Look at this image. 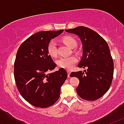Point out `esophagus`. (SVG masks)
I'll return each mask as SVG.
<instances>
[{
  "label": "esophagus",
  "mask_w": 124,
  "mask_h": 124,
  "mask_svg": "<svg viewBox=\"0 0 124 124\" xmlns=\"http://www.w3.org/2000/svg\"><path fill=\"white\" fill-rule=\"evenodd\" d=\"M67 72H68V77H70V73H71V71H67Z\"/></svg>",
  "instance_id": "esophagus-1"
}]
</instances>
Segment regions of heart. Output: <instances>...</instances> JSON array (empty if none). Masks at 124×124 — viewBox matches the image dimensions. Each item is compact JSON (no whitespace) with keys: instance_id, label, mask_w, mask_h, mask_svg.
<instances>
[{"instance_id":"heart-1","label":"heart","mask_w":124,"mask_h":124,"mask_svg":"<svg viewBox=\"0 0 124 124\" xmlns=\"http://www.w3.org/2000/svg\"><path fill=\"white\" fill-rule=\"evenodd\" d=\"M62 41L67 46L70 48H74L77 45V42L73 37L70 36H66L63 37ZM47 51L49 55L52 57H55L57 55L56 43L54 40H52L48 43L47 46ZM78 59L74 56H70L68 57H61L57 60V64L59 67L64 68L66 70H70L74 67V64L77 63Z\"/></svg>"}]
</instances>
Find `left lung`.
Listing matches in <instances>:
<instances>
[{
  "mask_svg": "<svg viewBox=\"0 0 124 124\" xmlns=\"http://www.w3.org/2000/svg\"><path fill=\"white\" fill-rule=\"evenodd\" d=\"M66 31L76 34L83 44V56L79 68H87L84 72H72L70 76L79 79L78 94L86 101H96L110 88L114 74V62L106 40L93 30L78 27Z\"/></svg>",
  "mask_w": 124,
  "mask_h": 124,
  "instance_id": "obj_1",
  "label": "left lung"
}]
</instances>
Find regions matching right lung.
<instances>
[{
	"mask_svg": "<svg viewBox=\"0 0 124 124\" xmlns=\"http://www.w3.org/2000/svg\"><path fill=\"white\" fill-rule=\"evenodd\" d=\"M58 31L36 33L20 45L14 63V78L20 94L32 106L46 108L52 106L60 96V88L68 77L64 68L47 74L56 63L47 51L51 38L58 36Z\"/></svg>",
	"mask_w": 124,
	"mask_h": 124,
	"instance_id": "1",
	"label": "right lung"
}]
</instances>
